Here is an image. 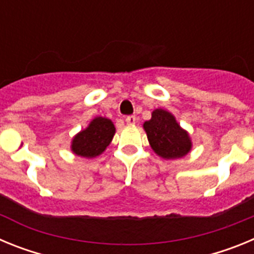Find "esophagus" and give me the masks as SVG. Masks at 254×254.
<instances>
[{"instance_id":"34e87169","label":"esophagus","mask_w":254,"mask_h":254,"mask_svg":"<svg viewBox=\"0 0 254 254\" xmlns=\"http://www.w3.org/2000/svg\"><path fill=\"white\" fill-rule=\"evenodd\" d=\"M136 121H137V118H136L134 116L126 117V122H127V125H134V123H136Z\"/></svg>"}]
</instances>
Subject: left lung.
<instances>
[{
    "mask_svg": "<svg viewBox=\"0 0 254 254\" xmlns=\"http://www.w3.org/2000/svg\"><path fill=\"white\" fill-rule=\"evenodd\" d=\"M143 128L152 150L161 158L178 159L190 152L192 146L190 136L169 112L154 111L151 120L143 123Z\"/></svg>",
    "mask_w": 254,
    "mask_h": 254,
    "instance_id": "8db88e82",
    "label": "left lung"
}]
</instances>
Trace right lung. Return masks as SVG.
<instances>
[{
	"label": "right lung",
	"instance_id": "1",
	"mask_svg": "<svg viewBox=\"0 0 254 254\" xmlns=\"http://www.w3.org/2000/svg\"><path fill=\"white\" fill-rule=\"evenodd\" d=\"M114 125L111 120L96 117L86 129L73 137L72 151L84 158H95L102 154L114 136Z\"/></svg>",
	"mask_w": 254,
	"mask_h": 254
}]
</instances>
